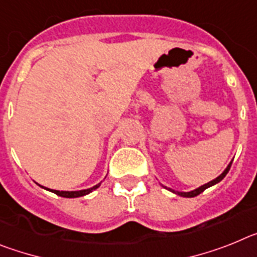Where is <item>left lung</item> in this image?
<instances>
[{
	"label": "left lung",
	"mask_w": 257,
	"mask_h": 257,
	"mask_svg": "<svg viewBox=\"0 0 257 257\" xmlns=\"http://www.w3.org/2000/svg\"><path fill=\"white\" fill-rule=\"evenodd\" d=\"M231 163H233V162H230V164H229V166L226 167V169H225V171L222 172L221 175L218 176L217 178H215V180H212V181H209L208 184L203 185V186L198 187V189H195V190H193V191H189V193H181V191H175V190H172V189H168V187H166V189H168V190H171L172 193H176V194H178V195H181V196H186V198H193V196L199 195L200 193H203V191L206 190V189H208L209 186H213V185H216V184H217V182H220V181H221L222 178H224L225 176L227 175V172H229V169H230V167H231Z\"/></svg>",
	"instance_id": "1"
}]
</instances>
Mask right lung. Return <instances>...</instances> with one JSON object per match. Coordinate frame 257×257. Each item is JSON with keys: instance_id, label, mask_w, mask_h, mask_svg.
Segmentation results:
<instances>
[{"instance_id": "add662e5", "label": "right lung", "mask_w": 257, "mask_h": 257, "mask_svg": "<svg viewBox=\"0 0 257 257\" xmlns=\"http://www.w3.org/2000/svg\"><path fill=\"white\" fill-rule=\"evenodd\" d=\"M98 186H99V184L95 185V186H93V187H90V189H86V190H79V191H59V190H53V189H48V187H45V189L46 190H50L51 193L57 194V195L63 196V198H79V196H84V195H86V194L91 193V191L95 190Z\"/></svg>"}]
</instances>
